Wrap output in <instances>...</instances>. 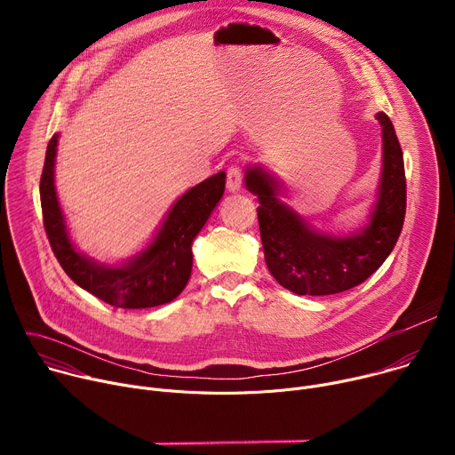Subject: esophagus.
<instances>
[{
    "label": "esophagus",
    "mask_w": 455,
    "mask_h": 455,
    "mask_svg": "<svg viewBox=\"0 0 455 455\" xmlns=\"http://www.w3.org/2000/svg\"><path fill=\"white\" fill-rule=\"evenodd\" d=\"M243 183V174L239 165H230L227 171V187L230 192H237Z\"/></svg>",
    "instance_id": "34e87169"
}]
</instances>
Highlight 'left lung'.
<instances>
[{
    "label": "left lung",
    "mask_w": 455,
    "mask_h": 455,
    "mask_svg": "<svg viewBox=\"0 0 455 455\" xmlns=\"http://www.w3.org/2000/svg\"><path fill=\"white\" fill-rule=\"evenodd\" d=\"M383 165L369 223L340 237L315 230L279 200L281 185L261 167H248L244 185L253 192L265 261L275 281L297 295H333L371 277L393 251L405 220L407 181L395 125L378 113Z\"/></svg>",
    "instance_id": "8db88e82"
}]
</instances>
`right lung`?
Returning <instances> with one entry per match:
<instances>
[{
  "label": "right lung",
  "instance_id": "obj_1",
  "mask_svg": "<svg viewBox=\"0 0 455 455\" xmlns=\"http://www.w3.org/2000/svg\"><path fill=\"white\" fill-rule=\"evenodd\" d=\"M57 135L46 148L41 174V209L50 246L67 275L109 306L124 309L155 307L174 300L188 283L192 241L200 234L225 192V172L187 190L172 205L151 244L124 267H106L76 250L57 202L53 164Z\"/></svg>",
  "mask_w": 455,
  "mask_h": 455
}]
</instances>
